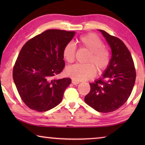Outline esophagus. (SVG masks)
Returning a JSON list of instances; mask_svg holds the SVG:
<instances>
[{
    "label": "esophagus",
    "mask_w": 145,
    "mask_h": 145,
    "mask_svg": "<svg viewBox=\"0 0 145 145\" xmlns=\"http://www.w3.org/2000/svg\"><path fill=\"white\" fill-rule=\"evenodd\" d=\"M72 84H74V85H77V84H78V83H79V82L77 81V80H75L74 79H72Z\"/></svg>",
    "instance_id": "obj_1"
}]
</instances>
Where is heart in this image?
Masks as SVG:
<instances>
[{
    "instance_id": "heart-1",
    "label": "heart",
    "mask_w": 145,
    "mask_h": 145,
    "mask_svg": "<svg viewBox=\"0 0 145 145\" xmlns=\"http://www.w3.org/2000/svg\"><path fill=\"white\" fill-rule=\"evenodd\" d=\"M78 41L82 48L89 53L85 64H75L68 67L67 73L77 81H82L95 77L97 71L102 73L109 67L111 61V52L105 46L104 43L96 34L91 33L82 36ZM76 46L72 42L68 43L63 49V57L68 63L74 61Z\"/></svg>"
}]
</instances>
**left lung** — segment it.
Listing matches in <instances>:
<instances>
[{"label": "left lung", "mask_w": 145, "mask_h": 145, "mask_svg": "<svg viewBox=\"0 0 145 145\" xmlns=\"http://www.w3.org/2000/svg\"><path fill=\"white\" fill-rule=\"evenodd\" d=\"M99 31L111 46L112 57L102 77L89 84L90 91L84 101L97 111L109 112L119 109L128 100L136 73L131 52L125 43L105 31Z\"/></svg>", "instance_id": "1"}]
</instances>
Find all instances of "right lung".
<instances>
[{"mask_svg": "<svg viewBox=\"0 0 145 145\" xmlns=\"http://www.w3.org/2000/svg\"><path fill=\"white\" fill-rule=\"evenodd\" d=\"M75 33L48 29L27 41L14 64L13 77L20 98L27 106L45 112L57 105L72 82L56 79L65 66L63 49Z\"/></svg>", "mask_w": 145, "mask_h": 145, "instance_id": "right-lung-1", "label": "right lung"}]
</instances>
